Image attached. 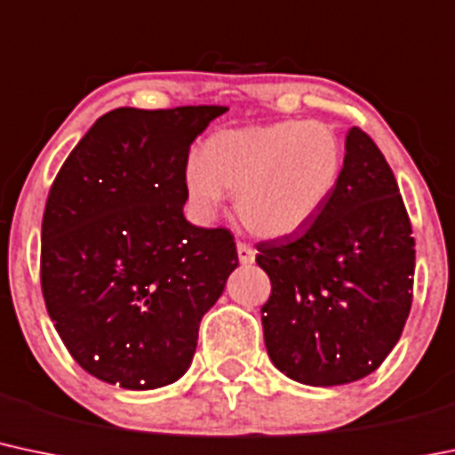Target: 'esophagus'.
I'll return each mask as SVG.
<instances>
[{"label": "esophagus", "mask_w": 455, "mask_h": 455, "mask_svg": "<svg viewBox=\"0 0 455 455\" xmlns=\"http://www.w3.org/2000/svg\"><path fill=\"white\" fill-rule=\"evenodd\" d=\"M237 257L242 266H251V263H254V251L243 242H237Z\"/></svg>", "instance_id": "1"}]
</instances>
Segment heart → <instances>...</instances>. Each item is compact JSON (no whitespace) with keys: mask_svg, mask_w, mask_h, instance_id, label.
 I'll list each match as a JSON object with an SVG mask.
<instances>
[{"mask_svg":"<svg viewBox=\"0 0 455 455\" xmlns=\"http://www.w3.org/2000/svg\"><path fill=\"white\" fill-rule=\"evenodd\" d=\"M343 171V142L322 121H278L222 129L192 159L186 186L196 212L212 218L224 192L254 235L300 231L331 201Z\"/></svg>","mask_w":455,"mask_h":455,"instance_id":"b5f03b06","label":"heart"}]
</instances>
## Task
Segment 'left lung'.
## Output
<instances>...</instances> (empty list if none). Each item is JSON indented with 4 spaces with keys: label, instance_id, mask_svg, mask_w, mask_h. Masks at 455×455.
<instances>
[{
    "label": "left lung",
    "instance_id": "1",
    "mask_svg": "<svg viewBox=\"0 0 455 455\" xmlns=\"http://www.w3.org/2000/svg\"><path fill=\"white\" fill-rule=\"evenodd\" d=\"M257 251L272 283L261 322L276 369L334 387L382 365L411 313L414 237L395 174L361 127L349 129L341 179L322 212Z\"/></svg>",
    "mask_w": 455,
    "mask_h": 455
}]
</instances>
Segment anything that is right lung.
I'll list each match as a JSON object with an SVG mask.
<instances>
[{"instance_id":"add662e5","label":"right lung","mask_w":455,"mask_h":455,"mask_svg":"<svg viewBox=\"0 0 455 455\" xmlns=\"http://www.w3.org/2000/svg\"><path fill=\"white\" fill-rule=\"evenodd\" d=\"M222 106L118 108L79 140L43 213L41 287L75 361L132 391L172 384L237 267L228 228L183 216L189 147Z\"/></svg>"}]
</instances>
